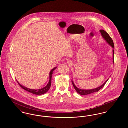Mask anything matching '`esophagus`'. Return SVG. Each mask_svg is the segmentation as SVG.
<instances>
[{
	"instance_id": "34e87169",
	"label": "esophagus",
	"mask_w": 128,
	"mask_h": 128,
	"mask_svg": "<svg viewBox=\"0 0 128 128\" xmlns=\"http://www.w3.org/2000/svg\"><path fill=\"white\" fill-rule=\"evenodd\" d=\"M67 63H68V66H72V61H68V62H67Z\"/></svg>"
}]
</instances>
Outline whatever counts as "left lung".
Here are the masks:
<instances>
[{
    "mask_svg": "<svg viewBox=\"0 0 128 128\" xmlns=\"http://www.w3.org/2000/svg\"><path fill=\"white\" fill-rule=\"evenodd\" d=\"M102 36L104 38L106 41V42L110 44V45L113 48H114V43H113V41L112 39V38H111V37L110 36V35L105 31V30H100ZM113 53L114 55V50H113ZM113 58H114V56H113ZM113 62H114V59H113ZM108 79L104 83V84H103L101 86H100V87H98L96 88H95V89H91V90H83V89H80L79 88H77L75 84H74L73 83V81H72V85H73V87L74 88V89H75V90L76 91V92L80 94V95H83V96H84V95H87V94H93L94 92H97L99 91L101 89H102L104 85H105L106 83V82L108 81Z\"/></svg>",
    "mask_w": 128,
    "mask_h": 128,
    "instance_id": "left-lung-1",
    "label": "left lung"
}]
</instances>
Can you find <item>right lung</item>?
Instances as JSON below:
<instances>
[{
  "label": "right lung",
  "mask_w": 128,
  "mask_h": 128,
  "mask_svg": "<svg viewBox=\"0 0 128 128\" xmlns=\"http://www.w3.org/2000/svg\"><path fill=\"white\" fill-rule=\"evenodd\" d=\"M56 68V67L55 68H54L53 69H52L49 73V82L48 83V84H47V85L46 86H45L42 89H37V90H34V89H30L29 88H27L26 87H25L24 86H22L21 84H20L18 82V85H20L22 89H24L25 90L27 91V92H29L30 93H32L33 94H37V95H41V94H44L46 92H47L48 91L49 88H50V86H51V78H52V75L53 74V71L54 70L55 68Z\"/></svg>",
  "instance_id": "1"
}]
</instances>
